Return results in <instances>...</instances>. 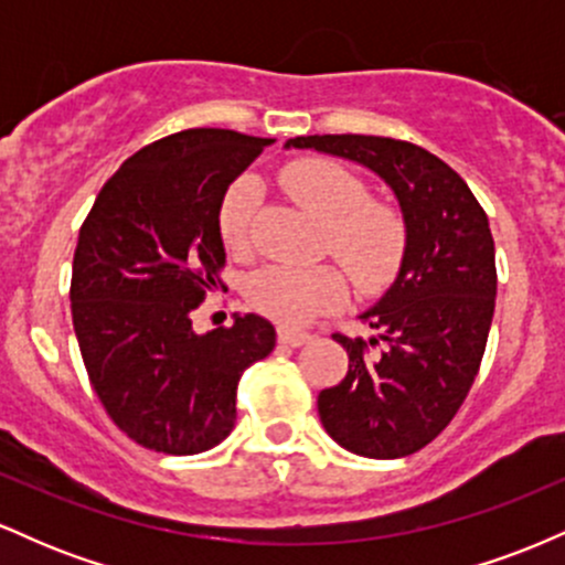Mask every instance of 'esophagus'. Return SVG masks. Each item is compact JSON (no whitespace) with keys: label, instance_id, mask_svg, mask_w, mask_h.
<instances>
[{"label":"esophagus","instance_id":"obj_1","mask_svg":"<svg viewBox=\"0 0 565 565\" xmlns=\"http://www.w3.org/2000/svg\"><path fill=\"white\" fill-rule=\"evenodd\" d=\"M278 342L289 348H300L305 342H310L308 332H300V329H289V327H278Z\"/></svg>","mask_w":565,"mask_h":565}]
</instances>
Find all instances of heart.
<instances>
[{
    "instance_id": "heart-1",
    "label": "heart",
    "mask_w": 565,
    "mask_h": 565,
    "mask_svg": "<svg viewBox=\"0 0 565 565\" xmlns=\"http://www.w3.org/2000/svg\"><path fill=\"white\" fill-rule=\"evenodd\" d=\"M281 185L297 204L327 225L329 252L348 268L364 291L385 287L398 274L406 252V225L393 206L369 199L359 174L329 159H297L281 170ZM257 183L238 178L220 201V236L231 252L249 244ZM348 281L334 265L274 263L246 281V300L257 313L284 327H300L340 308Z\"/></svg>"
}]
</instances>
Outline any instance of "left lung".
Returning <instances> with one entry per match:
<instances>
[{
	"label": "left lung",
	"instance_id": "obj_1",
	"mask_svg": "<svg viewBox=\"0 0 565 565\" xmlns=\"http://www.w3.org/2000/svg\"><path fill=\"white\" fill-rule=\"evenodd\" d=\"M289 146L359 161L398 196L406 223L401 274L361 316L377 337L332 334L348 350V374L319 393V417L342 449L406 457L446 430L481 369L497 300L489 217L468 183L414 142L308 135Z\"/></svg>",
	"mask_w": 565,
	"mask_h": 565
}]
</instances>
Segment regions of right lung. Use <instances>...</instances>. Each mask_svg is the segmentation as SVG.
I'll list each match as a JSON object with an SVG mask.
<instances>
[{
  "instance_id": "obj_1",
  "label": "right lung",
  "mask_w": 565,
  "mask_h": 565,
  "mask_svg": "<svg viewBox=\"0 0 565 565\" xmlns=\"http://www.w3.org/2000/svg\"><path fill=\"white\" fill-rule=\"evenodd\" d=\"M268 138L196 127L132 153L82 223L71 316L97 398L135 444L212 449L236 423L244 369L276 345L263 316L193 332L225 268L217 212Z\"/></svg>"
}]
</instances>
